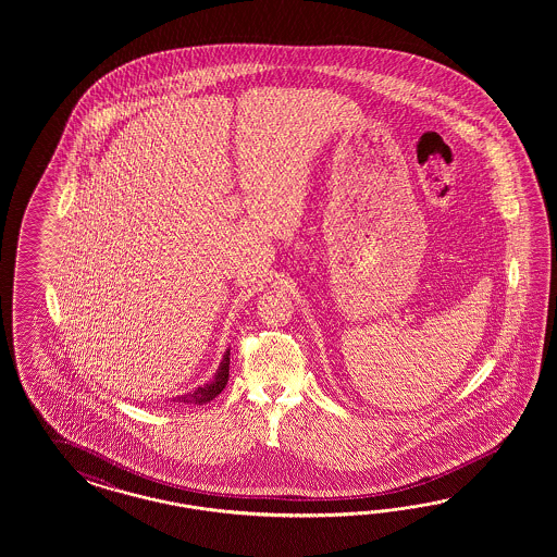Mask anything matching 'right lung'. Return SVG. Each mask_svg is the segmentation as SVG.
I'll list each match as a JSON object with an SVG mask.
<instances>
[{
    "instance_id": "1",
    "label": "right lung",
    "mask_w": 557,
    "mask_h": 557,
    "mask_svg": "<svg viewBox=\"0 0 557 557\" xmlns=\"http://www.w3.org/2000/svg\"><path fill=\"white\" fill-rule=\"evenodd\" d=\"M228 366H231V349L222 357L219 371H216V375H214V380L210 384H206L202 388L194 389L189 394H184V396H177L173 403H184V405H206V403H210L226 386V382H228Z\"/></svg>"
}]
</instances>
